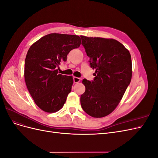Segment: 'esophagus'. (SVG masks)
Listing matches in <instances>:
<instances>
[{"label": "esophagus", "mask_w": 158, "mask_h": 158, "mask_svg": "<svg viewBox=\"0 0 158 158\" xmlns=\"http://www.w3.org/2000/svg\"><path fill=\"white\" fill-rule=\"evenodd\" d=\"M80 81V79L78 77H74L73 78V82L74 83H78Z\"/></svg>", "instance_id": "obj_1"}]
</instances>
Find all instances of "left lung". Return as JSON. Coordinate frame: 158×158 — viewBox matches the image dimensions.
Masks as SVG:
<instances>
[{"mask_svg": "<svg viewBox=\"0 0 158 158\" xmlns=\"http://www.w3.org/2000/svg\"><path fill=\"white\" fill-rule=\"evenodd\" d=\"M80 37L91 68L95 70L92 81L82 80L85 91L81 106L93 117H106L117 107L131 83V56L115 40Z\"/></svg>", "mask_w": 158, "mask_h": 158, "instance_id": "obj_1", "label": "left lung"}]
</instances>
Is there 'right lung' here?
Here are the masks:
<instances>
[{
  "mask_svg": "<svg viewBox=\"0 0 158 158\" xmlns=\"http://www.w3.org/2000/svg\"><path fill=\"white\" fill-rule=\"evenodd\" d=\"M80 44L78 35L50 33L28 50L24 64L25 82L35 104L43 111L55 113L63 107L73 78L59 74L57 68L66 61L69 52Z\"/></svg>",
  "mask_w": 158,
  "mask_h": 158,
  "instance_id": "right-lung-1",
  "label": "right lung"
}]
</instances>
